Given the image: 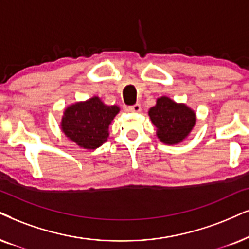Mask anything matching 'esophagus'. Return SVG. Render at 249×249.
Instances as JSON below:
<instances>
[{
  "label": "esophagus",
  "instance_id": "1",
  "mask_svg": "<svg viewBox=\"0 0 249 249\" xmlns=\"http://www.w3.org/2000/svg\"><path fill=\"white\" fill-rule=\"evenodd\" d=\"M128 111L135 112V114H138V112L141 111V106L139 105V103H135V105L128 107Z\"/></svg>",
  "mask_w": 249,
  "mask_h": 249
}]
</instances>
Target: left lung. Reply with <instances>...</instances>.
Returning <instances> with one entry per match:
<instances>
[{
  "instance_id": "left-lung-1",
  "label": "left lung",
  "mask_w": 249,
  "mask_h": 249,
  "mask_svg": "<svg viewBox=\"0 0 249 249\" xmlns=\"http://www.w3.org/2000/svg\"><path fill=\"white\" fill-rule=\"evenodd\" d=\"M148 115L156 127L157 138L165 144H177L184 141L196 122L194 110L168 96L159 97Z\"/></svg>"
}]
</instances>
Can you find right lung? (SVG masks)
<instances>
[{
	"mask_svg": "<svg viewBox=\"0 0 249 249\" xmlns=\"http://www.w3.org/2000/svg\"><path fill=\"white\" fill-rule=\"evenodd\" d=\"M119 110L118 106H107L99 96H93L65 108L61 128L78 146L94 150L108 139L109 125Z\"/></svg>",
	"mask_w": 249,
	"mask_h": 249,
	"instance_id": "obj_1",
	"label": "right lung"
}]
</instances>
